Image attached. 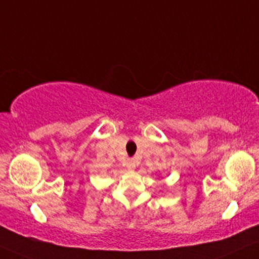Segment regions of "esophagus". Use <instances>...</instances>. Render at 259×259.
I'll return each instance as SVG.
<instances>
[{
    "instance_id": "obj_1",
    "label": "esophagus",
    "mask_w": 259,
    "mask_h": 259,
    "mask_svg": "<svg viewBox=\"0 0 259 259\" xmlns=\"http://www.w3.org/2000/svg\"><path fill=\"white\" fill-rule=\"evenodd\" d=\"M126 167L129 169H134L136 167V161L135 159H127L126 160Z\"/></svg>"
}]
</instances>
